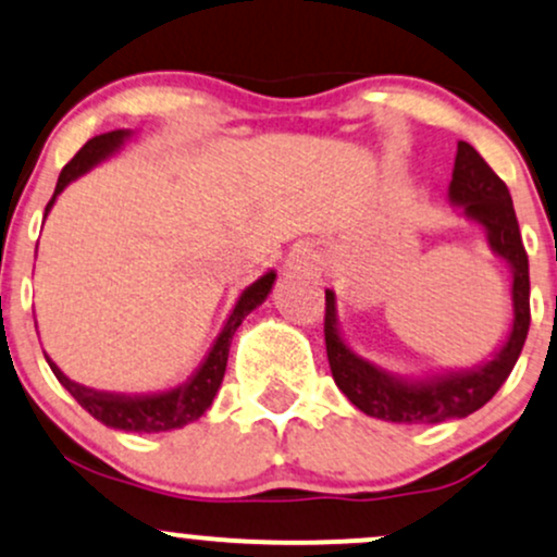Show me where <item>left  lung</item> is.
<instances>
[{
  "instance_id": "left-lung-1",
  "label": "left lung",
  "mask_w": 557,
  "mask_h": 557,
  "mask_svg": "<svg viewBox=\"0 0 557 557\" xmlns=\"http://www.w3.org/2000/svg\"><path fill=\"white\" fill-rule=\"evenodd\" d=\"M447 201L461 209L466 220L482 227L490 251L508 267V332L487 359L476 361L474 367L437 369L421 376L395 374L350 348L337 319V296L327 287L324 341L332 376L345 398L367 417L395 424H440L447 419H463L479 411L500 389L521 356L529 332V259L523 251L513 198L508 194V185L466 140H458Z\"/></svg>"
}]
</instances>
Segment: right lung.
Returning a JSON list of instances; mask_svg holds the SVG:
<instances>
[{
	"label": "right lung",
	"mask_w": 557,
	"mask_h": 557,
	"mask_svg": "<svg viewBox=\"0 0 557 557\" xmlns=\"http://www.w3.org/2000/svg\"><path fill=\"white\" fill-rule=\"evenodd\" d=\"M133 136H136V131H127V127H123V131L101 133V136L88 140L78 154L65 164V170L60 172V181H57L52 201L47 203L44 220H47L49 212H52L57 196H60L70 183L78 181V177L86 175V172H91L94 168H99L101 162H107V159H112L114 154H120V149H123ZM274 280H277V272L267 270L257 283H251L240 293L238 300H235L233 311H230L225 319V324H222V330L216 332L212 348L207 350V356H203V361L198 363L196 372L177 387L159 389V393H110V389H94V387L81 385V382L70 380V376L62 372V369L57 367L47 354L44 356H47V363L52 367V372L57 380H60V385L65 387L94 419H99L101 424L112 426V430L146 432V434L181 430V426L190 424V421H196L198 417H203L207 408L212 406L214 395L220 393L222 376H225L230 343H233L235 330L240 327L243 319L251 314L253 309H259V306L264 304L267 296L272 293Z\"/></svg>",
	"instance_id": "add662e5"
}]
</instances>
